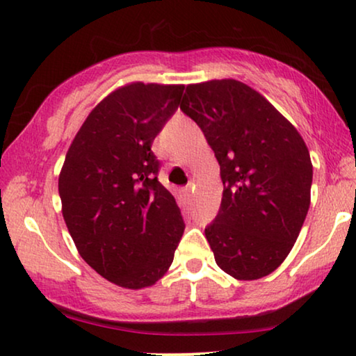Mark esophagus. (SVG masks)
<instances>
[{"label": "esophagus", "instance_id": "1", "mask_svg": "<svg viewBox=\"0 0 356 356\" xmlns=\"http://www.w3.org/2000/svg\"><path fill=\"white\" fill-rule=\"evenodd\" d=\"M184 193H186L188 196H189V194H191V186H186V188H184Z\"/></svg>", "mask_w": 356, "mask_h": 356}]
</instances>
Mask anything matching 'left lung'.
<instances>
[{"instance_id":"left-lung-1","label":"left lung","mask_w":356,"mask_h":356,"mask_svg":"<svg viewBox=\"0 0 356 356\" xmlns=\"http://www.w3.org/2000/svg\"><path fill=\"white\" fill-rule=\"evenodd\" d=\"M179 108L220 165L222 204L206 227L217 266L238 280L269 275L289 256L309 209L313 165L303 138L235 79L186 86Z\"/></svg>"}]
</instances>
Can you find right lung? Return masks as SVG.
Wrapping results in <instances>:
<instances>
[{"instance_id": "obj_1", "label": "right lung", "mask_w": 356, "mask_h": 356, "mask_svg": "<svg viewBox=\"0 0 356 356\" xmlns=\"http://www.w3.org/2000/svg\"><path fill=\"white\" fill-rule=\"evenodd\" d=\"M183 86L133 82L106 95L77 131L58 191L82 259L111 284L139 290L172 266L181 211L157 175L152 143Z\"/></svg>"}]
</instances>
